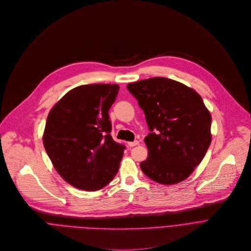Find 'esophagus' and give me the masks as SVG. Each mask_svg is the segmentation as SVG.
Wrapping results in <instances>:
<instances>
[{
  "instance_id": "esophagus-1",
  "label": "esophagus",
  "mask_w": 251,
  "mask_h": 251,
  "mask_svg": "<svg viewBox=\"0 0 251 251\" xmlns=\"http://www.w3.org/2000/svg\"><path fill=\"white\" fill-rule=\"evenodd\" d=\"M139 142L137 141V140H134V141H130V142H127V144H128V146H130V147H133V146H135V145H137Z\"/></svg>"
}]
</instances>
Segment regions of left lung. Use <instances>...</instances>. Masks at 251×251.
<instances>
[{
    "label": "left lung",
    "instance_id": "obj_1",
    "mask_svg": "<svg viewBox=\"0 0 251 251\" xmlns=\"http://www.w3.org/2000/svg\"><path fill=\"white\" fill-rule=\"evenodd\" d=\"M143 110L150 132L147 159L140 163L151 180L172 185L187 179L212 141V117L195 90L163 77L126 85Z\"/></svg>",
    "mask_w": 251,
    "mask_h": 251
}]
</instances>
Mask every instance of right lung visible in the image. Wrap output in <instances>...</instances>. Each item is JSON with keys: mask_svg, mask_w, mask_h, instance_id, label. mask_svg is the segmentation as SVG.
I'll return each mask as SVG.
<instances>
[{"mask_svg": "<svg viewBox=\"0 0 251 251\" xmlns=\"http://www.w3.org/2000/svg\"><path fill=\"white\" fill-rule=\"evenodd\" d=\"M117 84H90L65 94L50 110L43 145L58 174L70 185L97 191L119 171L125 145L110 134L109 110L116 101Z\"/></svg>", "mask_w": 251, "mask_h": 251, "instance_id": "add662e5", "label": "right lung"}]
</instances>
